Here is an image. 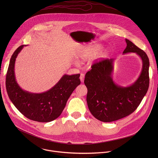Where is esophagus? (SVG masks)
<instances>
[{"label":"esophagus","mask_w":158,"mask_h":158,"mask_svg":"<svg viewBox=\"0 0 158 158\" xmlns=\"http://www.w3.org/2000/svg\"><path fill=\"white\" fill-rule=\"evenodd\" d=\"M80 78L81 81V82H83V81H84V79H85V74H84V73H81L80 77Z\"/></svg>","instance_id":"obj_1"}]
</instances>
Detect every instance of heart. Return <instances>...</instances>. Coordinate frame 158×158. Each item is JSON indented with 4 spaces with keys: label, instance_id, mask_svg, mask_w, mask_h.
Masks as SVG:
<instances>
[{
    "label": "heart",
    "instance_id": "obj_1",
    "mask_svg": "<svg viewBox=\"0 0 158 158\" xmlns=\"http://www.w3.org/2000/svg\"><path fill=\"white\" fill-rule=\"evenodd\" d=\"M101 45H94L89 48L87 49L85 52L82 53L81 54L78 56V59L80 61H86L89 60L90 59L94 58L95 56H97L98 53L99 52L100 50L101 49ZM106 50H103L100 54L99 56L100 57H103L105 56L106 54Z\"/></svg>",
    "mask_w": 158,
    "mask_h": 158
}]
</instances>
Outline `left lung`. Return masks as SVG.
<instances>
[{
	"mask_svg": "<svg viewBox=\"0 0 158 158\" xmlns=\"http://www.w3.org/2000/svg\"><path fill=\"white\" fill-rule=\"evenodd\" d=\"M123 53L133 52L142 60V69L135 82L128 87L115 85L112 78L113 59L95 61L85 75L86 101L90 113L103 122H111L133 113L149 87V59L145 52L126 39Z\"/></svg>",
	"mask_w": 158,
	"mask_h": 158,
	"instance_id": "1",
	"label": "left lung"
}]
</instances>
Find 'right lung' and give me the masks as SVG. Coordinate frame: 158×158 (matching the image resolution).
I'll list each match as a JSON object with an SVG mask.
<instances>
[{
    "mask_svg": "<svg viewBox=\"0 0 158 158\" xmlns=\"http://www.w3.org/2000/svg\"><path fill=\"white\" fill-rule=\"evenodd\" d=\"M24 46H19L10 59L6 76L7 94L15 107L27 118L39 122H51L61 115L72 92L80 84V74L64 75L45 92L34 94L23 90L16 81L15 64Z\"/></svg>",
    "mask_w": 158,
    "mask_h": 158,
    "instance_id": "obj_1",
    "label": "right lung"
}]
</instances>
